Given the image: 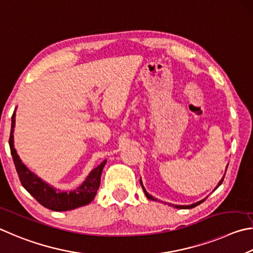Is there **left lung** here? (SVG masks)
I'll return each instance as SVG.
<instances>
[{
  "instance_id": "1",
  "label": "left lung",
  "mask_w": 253,
  "mask_h": 253,
  "mask_svg": "<svg viewBox=\"0 0 253 253\" xmlns=\"http://www.w3.org/2000/svg\"><path fill=\"white\" fill-rule=\"evenodd\" d=\"M227 168H228V166H227ZM223 179H224V176H223L222 179H221V180L219 181V183H218V185H216V188H219V185H221V183H222ZM140 183H141V187H142V189H143L145 197H147L148 199H150V200H152V201H157V199L154 198V197H152L151 194H149V193L147 192V190L144 189V187H143V183H142V181H141V179H140ZM216 188H215V189H216ZM215 189H214V190H215ZM205 200H206V199H203V200L199 201V202H197V203H193V205H190V206H174V205H171V203H168V206H173L174 208H176V209H191V208H194V207L199 206V205H200V203H202V202L205 201Z\"/></svg>"
}]
</instances>
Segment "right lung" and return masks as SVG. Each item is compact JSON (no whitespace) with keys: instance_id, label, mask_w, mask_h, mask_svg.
Here are the masks:
<instances>
[{"instance_id":"obj_1","label":"right lung","mask_w":253,"mask_h":253,"mask_svg":"<svg viewBox=\"0 0 253 253\" xmlns=\"http://www.w3.org/2000/svg\"><path fill=\"white\" fill-rule=\"evenodd\" d=\"M14 126L15 111L12 115L11 133L10 140H8L11 154L22 185L40 205L52 211H68L86 206L95 198L97 189L100 187L101 174L106 160L102 162L100 166H97L95 169H93L90 172V174L86 176V179L84 180V182L73 191L66 192L56 190L51 187L50 184H47L45 181L40 179L32 171H30L24 163L22 162L20 157L17 156L16 150L14 149V136H13Z\"/></svg>"}]
</instances>
